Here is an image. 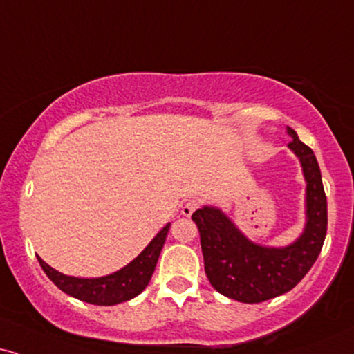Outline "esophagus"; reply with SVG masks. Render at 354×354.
Segmentation results:
<instances>
[{
  "mask_svg": "<svg viewBox=\"0 0 354 354\" xmlns=\"http://www.w3.org/2000/svg\"><path fill=\"white\" fill-rule=\"evenodd\" d=\"M201 207V201L199 199H189L187 201V203L183 205V216H186V217H189L192 212H194V210H198Z\"/></svg>",
  "mask_w": 354,
  "mask_h": 354,
  "instance_id": "1",
  "label": "esophagus"
}]
</instances>
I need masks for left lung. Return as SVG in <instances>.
Returning a JSON list of instances; mask_svg holds the SVG:
<instances>
[{
	"label": "left lung",
	"mask_w": 354,
	"mask_h": 354,
	"mask_svg": "<svg viewBox=\"0 0 354 354\" xmlns=\"http://www.w3.org/2000/svg\"><path fill=\"white\" fill-rule=\"evenodd\" d=\"M292 140L289 149L299 156L307 181V225L301 239L286 248L254 245L218 209L203 207L192 214L201 234L204 270L212 288L245 304H258L296 288L319 258L326 235V196L319 163L310 147Z\"/></svg>",
	"instance_id": "1"
}]
</instances>
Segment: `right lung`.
I'll use <instances>...</instances> for the list:
<instances>
[{
	"mask_svg": "<svg viewBox=\"0 0 354 354\" xmlns=\"http://www.w3.org/2000/svg\"><path fill=\"white\" fill-rule=\"evenodd\" d=\"M168 232L169 223L160 230V234L150 241L149 247L132 263H129L118 272L104 277H95V279L65 276L48 266L44 259L39 257L37 259L48 279L68 296L80 299L83 302L95 304V306H115V304L131 301L132 297L138 296L150 283Z\"/></svg>",
	"mask_w": 354,
	"mask_h": 354,
	"instance_id": "add662e5",
	"label": "right lung"
}]
</instances>
